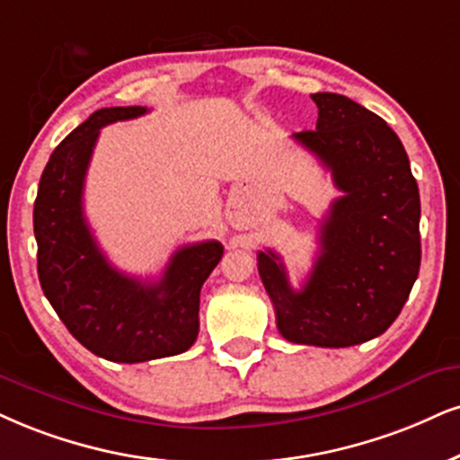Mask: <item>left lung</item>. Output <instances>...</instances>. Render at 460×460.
<instances>
[{"label":"left lung","mask_w":460,"mask_h":460,"mask_svg":"<svg viewBox=\"0 0 460 460\" xmlns=\"http://www.w3.org/2000/svg\"><path fill=\"white\" fill-rule=\"evenodd\" d=\"M315 129L294 140L343 191L320 226V253L294 290L273 249L258 270L283 339L349 348L386 332L420 270V194L410 160L382 117L339 93H314Z\"/></svg>","instance_id":"8db88e82"}]
</instances>
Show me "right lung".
<instances>
[{"label":"right lung","instance_id":"1","mask_svg":"<svg viewBox=\"0 0 460 460\" xmlns=\"http://www.w3.org/2000/svg\"><path fill=\"white\" fill-rule=\"evenodd\" d=\"M145 112V106L95 111L53 151L33 204L44 296L78 343L100 358L129 365L194 345L200 288L224 256L217 241L194 243L172 253L160 281H143L119 273L95 243L83 190L100 129Z\"/></svg>","mask_w":460,"mask_h":460}]
</instances>
